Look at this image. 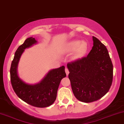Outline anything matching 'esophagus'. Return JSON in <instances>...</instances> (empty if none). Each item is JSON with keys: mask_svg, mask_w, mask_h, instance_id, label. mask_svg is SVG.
I'll use <instances>...</instances> for the list:
<instances>
[{"mask_svg": "<svg viewBox=\"0 0 124 124\" xmlns=\"http://www.w3.org/2000/svg\"><path fill=\"white\" fill-rule=\"evenodd\" d=\"M65 72H66V75H68L69 74V69H67V67H66L65 68Z\"/></svg>", "mask_w": 124, "mask_h": 124, "instance_id": "obj_1", "label": "esophagus"}]
</instances>
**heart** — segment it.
<instances>
[{
	"label": "heart",
	"instance_id": "b5f03b06",
	"mask_svg": "<svg viewBox=\"0 0 124 124\" xmlns=\"http://www.w3.org/2000/svg\"><path fill=\"white\" fill-rule=\"evenodd\" d=\"M88 49V45L87 42L80 40H74L67 44V50L69 52L75 51L74 57L75 58H79L83 57L87 53Z\"/></svg>",
	"mask_w": 124,
	"mask_h": 124
}]
</instances>
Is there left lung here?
<instances>
[{
    "label": "left lung",
    "mask_w": 124,
    "mask_h": 124,
    "mask_svg": "<svg viewBox=\"0 0 124 124\" xmlns=\"http://www.w3.org/2000/svg\"><path fill=\"white\" fill-rule=\"evenodd\" d=\"M87 57L67 63L69 78L75 98L84 103H91L103 97L113 81V65L108 50L96 37Z\"/></svg>",
    "instance_id": "1"
}]
</instances>
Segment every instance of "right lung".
Returning a JSON list of instances; mask_svg holds the SVG:
<instances>
[{
  "mask_svg": "<svg viewBox=\"0 0 124 124\" xmlns=\"http://www.w3.org/2000/svg\"><path fill=\"white\" fill-rule=\"evenodd\" d=\"M34 38L29 37L18 47L11 63L10 69L11 83L15 92L20 99L32 106L45 108L55 101L59 83L66 77L65 66L50 71L40 83L34 85L25 83L18 77L17 67L20 56L24 49L36 44Z\"/></svg>",
  "mask_w": 124,
  "mask_h": 124,
  "instance_id": "obj_1",
  "label": "right lung"
}]
</instances>
